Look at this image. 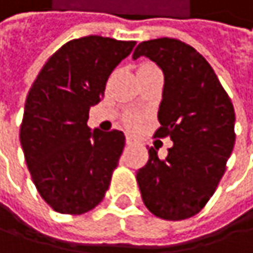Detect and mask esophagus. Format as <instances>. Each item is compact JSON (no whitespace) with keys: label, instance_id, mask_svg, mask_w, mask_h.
<instances>
[{"label":"esophagus","instance_id":"1","mask_svg":"<svg viewBox=\"0 0 253 253\" xmlns=\"http://www.w3.org/2000/svg\"><path fill=\"white\" fill-rule=\"evenodd\" d=\"M136 143V139L131 137V136H126V144H134Z\"/></svg>","mask_w":253,"mask_h":253}]
</instances>
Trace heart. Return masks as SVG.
Instances as JSON below:
<instances>
[{"label":"heart","instance_id":"obj_1","mask_svg":"<svg viewBox=\"0 0 253 253\" xmlns=\"http://www.w3.org/2000/svg\"><path fill=\"white\" fill-rule=\"evenodd\" d=\"M125 125L128 128H136L140 125V117L137 114H127L126 117H125Z\"/></svg>","mask_w":253,"mask_h":253}]
</instances>
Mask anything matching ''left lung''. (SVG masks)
I'll list each match as a JSON object with an SVG mask.
<instances>
[{
    "instance_id": "8db88e82",
    "label": "left lung",
    "mask_w": 253,
    "mask_h": 253,
    "mask_svg": "<svg viewBox=\"0 0 253 253\" xmlns=\"http://www.w3.org/2000/svg\"><path fill=\"white\" fill-rule=\"evenodd\" d=\"M144 55L165 74L155 136H169L166 159L149 149L136 179L146 208L157 217L182 220L199 213L215 193L235 146V110L205 57L176 38L140 42Z\"/></svg>"
}]
</instances>
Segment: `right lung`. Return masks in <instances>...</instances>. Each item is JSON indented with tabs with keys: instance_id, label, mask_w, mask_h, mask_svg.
I'll return each mask as SVG.
<instances>
[{
	"instance_id": "obj_1",
	"label": "right lung",
	"mask_w": 253,
	"mask_h": 253,
	"mask_svg": "<svg viewBox=\"0 0 253 253\" xmlns=\"http://www.w3.org/2000/svg\"><path fill=\"white\" fill-rule=\"evenodd\" d=\"M136 41L87 36L52 54L33 83L20 141L41 198L58 213L82 215L103 201L125 147L120 130L93 131L88 112Z\"/></svg>"
}]
</instances>
